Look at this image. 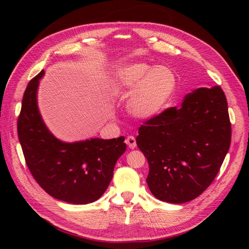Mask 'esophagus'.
I'll list each match as a JSON object with an SVG mask.
<instances>
[{"label": "esophagus", "instance_id": "1", "mask_svg": "<svg viewBox=\"0 0 249 249\" xmlns=\"http://www.w3.org/2000/svg\"><path fill=\"white\" fill-rule=\"evenodd\" d=\"M125 143L127 144V146H129L130 148H135L137 146V143H136V139H135L134 136H129L126 139H125Z\"/></svg>", "mask_w": 249, "mask_h": 249}]
</instances>
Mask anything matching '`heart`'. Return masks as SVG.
Returning a JSON list of instances; mask_svg holds the SVG:
<instances>
[{"mask_svg": "<svg viewBox=\"0 0 249 249\" xmlns=\"http://www.w3.org/2000/svg\"><path fill=\"white\" fill-rule=\"evenodd\" d=\"M178 76L169 66L133 62L119 66L113 73L112 88L130 94L126 110L133 117L149 120L167 108L178 88Z\"/></svg>", "mask_w": 249, "mask_h": 249, "instance_id": "heart-1", "label": "heart"}]
</instances>
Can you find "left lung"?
Masks as SVG:
<instances>
[{"instance_id": "8db88e82", "label": "left lung", "mask_w": 249, "mask_h": 249, "mask_svg": "<svg viewBox=\"0 0 249 249\" xmlns=\"http://www.w3.org/2000/svg\"><path fill=\"white\" fill-rule=\"evenodd\" d=\"M228 102L219 86L201 87L139 127L136 138L146 157V183L155 197L190 201L213 182L231 145Z\"/></svg>"}]
</instances>
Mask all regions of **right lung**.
Returning a JSON list of instances; mask_svg holds the SVG:
<instances>
[{"label":"right lung","instance_id":"right-lung-1","mask_svg":"<svg viewBox=\"0 0 249 249\" xmlns=\"http://www.w3.org/2000/svg\"><path fill=\"white\" fill-rule=\"evenodd\" d=\"M44 71L30 81L21 102L18 134L27 166L42 189L56 199L86 205L99 199L113 178L124 137L65 142L44 124L37 103Z\"/></svg>","mask_w":249,"mask_h":249}]
</instances>
